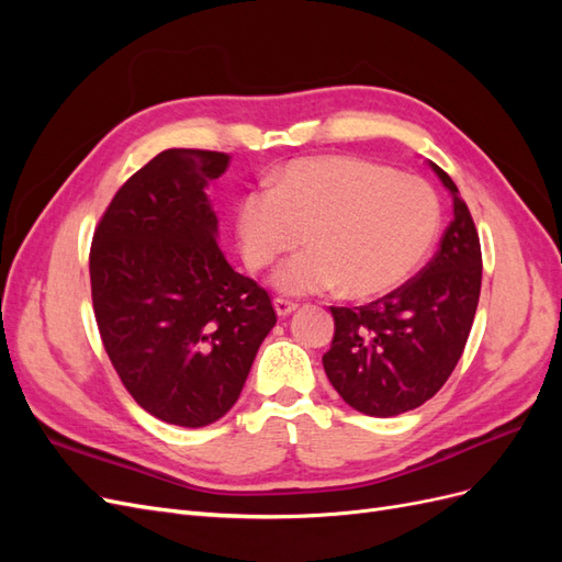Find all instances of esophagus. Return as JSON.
Listing matches in <instances>:
<instances>
[{
    "instance_id": "1",
    "label": "esophagus",
    "mask_w": 562,
    "mask_h": 562,
    "mask_svg": "<svg viewBox=\"0 0 562 562\" xmlns=\"http://www.w3.org/2000/svg\"><path fill=\"white\" fill-rule=\"evenodd\" d=\"M274 310H277L279 316H288V314H293L297 310V302L285 300V297H277L274 300Z\"/></svg>"
}]
</instances>
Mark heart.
I'll use <instances>...</instances> for the list:
<instances>
[{"label": "heart", "mask_w": 562, "mask_h": 562, "mask_svg": "<svg viewBox=\"0 0 562 562\" xmlns=\"http://www.w3.org/2000/svg\"><path fill=\"white\" fill-rule=\"evenodd\" d=\"M440 199L429 182L353 157L285 164L271 190H250L236 206L244 260L265 269L307 236L312 248L274 271L285 295L347 297L396 291L429 258L440 232Z\"/></svg>", "instance_id": "b5f03b06"}]
</instances>
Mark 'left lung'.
<instances>
[{
  "mask_svg": "<svg viewBox=\"0 0 562 562\" xmlns=\"http://www.w3.org/2000/svg\"><path fill=\"white\" fill-rule=\"evenodd\" d=\"M452 194V223L415 279L363 307H330L335 335L323 368L339 396L370 417L415 411L448 382L462 359L481 297V241L457 184L431 161Z\"/></svg>",
  "mask_w": 562,
  "mask_h": 562,
  "instance_id": "obj_1",
  "label": "left lung"
}]
</instances>
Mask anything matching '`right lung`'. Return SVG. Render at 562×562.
<instances>
[{
  "mask_svg": "<svg viewBox=\"0 0 562 562\" xmlns=\"http://www.w3.org/2000/svg\"><path fill=\"white\" fill-rule=\"evenodd\" d=\"M229 157L166 149L114 194L89 269L100 339L143 411L199 429L229 413L277 314L217 246L206 187Z\"/></svg>",
  "mask_w": 562,
  "mask_h": 562,
  "instance_id": "right-lung-1",
  "label": "right lung"
}]
</instances>
